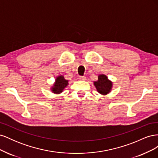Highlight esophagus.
Segmentation results:
<instances>
[{
  "mask_svg": "<svg viewBox=\"0 0 158 158\" xmlns=\"http://www.w3.org/2000/svg\"><path fill=\"white\" fill-rule=\"evenodd\" d=\"M79 79L80 80H85V79H86V78H85V76H80L79 77Z\"/></svg>",
  "mask_w": 158,
  "mask_h": 158,
  "instance_id": "1",
  "label": "esophagus"
}]
</instances>
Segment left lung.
<instances>
[{"label":"left lung","mask_w":158,"mask_h":158,"mask_svg":"<svg viewBox=\"0 0 158 158\" xmlns=\"http://www.w3.org/2000/svg\"><path fill=\"white\" fill-rule=\"evenodd\" d=\"M94 84L95 88L97 89L98 93L102 95H107L112 89L113 83L110 81L107 76L104 74H100L98 76V80L94 82Z\"/></svg>","instance_id":"obj_1"}]
</instances>
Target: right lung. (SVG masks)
<instances>
[{
  "label": "right lung",
  "mask_w": 158,
  "mask_h": 158,
  "mask_svg": "<svg viewBox=\"0 0 158 158\" xmlns=\"http://www.w3.org/2000/svg\"><path fill=\"white\" fill-rule=\"evenodd\" d=\"M69 84V80L64 79L63 76H57L53 86L51 88V91L54 94H59L63 92L64 89Z\"/></svg>",
  "instance_id": "add662e5"
}]
</instances>
